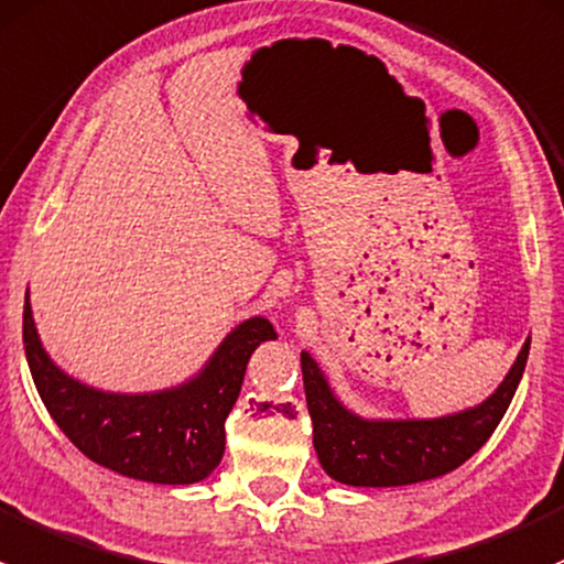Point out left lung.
<instances>
[{
  "label": "left lung",
  "instance_id": "1",
  "mask_svg": "<svg viewBox=\"0 0 564 564\" xmlns=\"http://www.w3.org/2000/svg\"><path fill=\"white\" fill-rule=\"evenodd\" d=\"M530 339L508 377L478 408L432 421H367L341 408L330 393L321 367L310 352H301L306 408L312 415V437L323 469L347 486H408L440 478L462 467L502 421L521 375H524Z\"/></svg>",
  "mask_w": 564,
  "mask_h": 564
}]
</instances>
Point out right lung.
<instances>
[{
	"instance_id": "obj_1",
	"label": "right lung",
	"mask_w": 564,
	"mask_h": 564,
	"mask_svg": "<svg viewBox=\"0 0 564 564\" xmlns=\"http://www.w3.org/2000/svg\"><path fill=\"white\" fill-rule=\"evenodd\" d=\"M276 339L265 317H249L208 358L206 369L156 393H106L65 375L40 345L29 293L23 350L40 399L69 443L100 467L149 484H197L225 454V417L239 399L254 347Z\"/></svg>"
}]
</instances>
